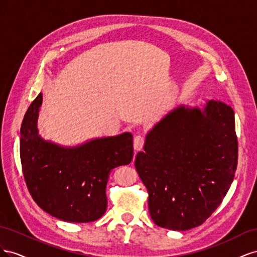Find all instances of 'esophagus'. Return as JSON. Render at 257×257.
I'll use <instances>...</instances> for the list:
<instances>
[{
    "label": "esophagus",
    "instance_id": "esophagus-1",
    "mask_svg": "<svg viewBox=\"0 0 257 257\" xmlns=\"http://www.w3.org/2000/svg\"><path fill=\"white\" fill-rule=\"evenodd\" d=\"M145 143V138L142 135H137L134 137V149L136 151H139L143 149V146Z\"/></svg>",
    "mask_w": 257,
    "mask_h": 257
}]
</instances>
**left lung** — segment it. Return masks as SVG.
Instances as JSON below:
<instances>
[{
  "instance_id": "8db88e82",
  "label": "left lung",
  "mask_w": 257,
  "mask_h": 257,
  "mask_svg": "<svg viewBox=\"0 0 257 257\" xmlns=\"http://www.w3.org/2000/svg\"><path fill=\"white\" fill-rule=\"evenodd\" d=\"M135 167L149 193L151 219L163 228L188 230L220 206L235 177L238 142L230 106L208 100L180 105L146 135Z\"/></svg>"
}]
</instances>
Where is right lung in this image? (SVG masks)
<instances>
[{
  "label": "right lung",
  "mask_w": 257,
  "mask_h": 257,
  "mask_svg": "<svg viewBox=\"0 0 257 257\" xmlns=\"http://www.w3.org/2000/svg\"><path fill=\"white\" fill-rule=\"evenodd\" d=\"M42 93L30 105L20 130V159L30 194L44 211L65 222L98 220L107 209L111 169L133 160V135L91 139L75 147L45 141L37 119Z\"/></svg>",
  "instance_id": "obj_1"
}]
</instances>
